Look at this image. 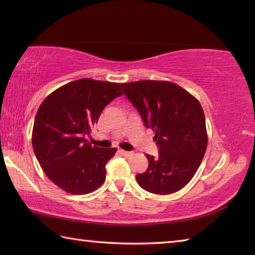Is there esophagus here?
Segmentation results:
<instances>
[{
  "label": "esophagus",
  "instance_id": "34e87169",
  "mask_svg": "<svg viewBox=\"0 0 255 255\" xmlns=\"http://www.w3.org/2000/svg\"><path fill=\"white\" fill-rule=\"evenodd\" d=\"M119 152H120V154L124 155V156H130V155L132 154L131 152H128V150H124V149H120Z\"/></svg>",
  "mask_w": 255,
  "mask_h": 255
}]
</instances>
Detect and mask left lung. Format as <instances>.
<instances>
[{
  "mask_svg": "<svg viewBox=\"0 0 255 255\" xmlns=\"http://www.w3.org/2000/svg\"><path fill=\"white\" fill-rule=\"evenodd\" d=\"M137 108L146 127L155 132L158 156L146 154L148 167L137 174L138 184L156 195H170L185 187L196 174L208 143L200 102L169 81L120 83Z\"/></svg>",
  "mask_w": 255,
  "mask_h": 255,
  "instance_id": "1",
  "label": "left lung"
}]
</instances>
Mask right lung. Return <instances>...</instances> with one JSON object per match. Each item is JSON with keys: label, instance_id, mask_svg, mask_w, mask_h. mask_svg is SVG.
I'll use <instances>...</instances> for the list:
<instances>
[{"label": "right lung", "instance_id": "right-lung-1", "mask_svg": "<svg viewBox=\"0 0 255 255\" xmlns=\"http://www.w3.org/2000/svg\"><path fill=\"white\" fill-rule=\"evenodd\" d=\"M123 96L118 83L81 79L60 86L37 111L32 147L51 182L71 195H86L106 180V164L117 148L92 146L85 138L102 110Z\"/></svg>", "mask_w": 255, "mask_h": 255}]
</instances>
